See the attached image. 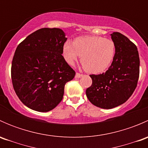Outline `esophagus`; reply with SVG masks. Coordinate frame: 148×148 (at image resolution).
Here are the masks:
<instances>
[{"mask_svg":"<svg viewBox=\"0 0 148 148\" xmlns=\"http://www.w3.org/2000/svg\"><path fill=\"white\" fill-rule=\"evenodd\" d=\"M82 76H83L82 74H80V73L77 72V73H76L75 77H76V78H80V77H82Z\"/></svg>","mask_w":148,"mask_h":148,"instance_id":"34e87169","label":"esophagus"}]
</instances>
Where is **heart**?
<instances>
[{
    "label": "heart",
    "instance_id": "b5f03b06",
    "mask_svg": "<svg viewBox=\"0 0 148 148\" xmlns=\"http://www.w3.org/2000/svg\"><path fill=\"white\" fill-rule=\"evenodd\" d=\"M116 44L110 38L100 36L78 37L73 43L66 42L63 46L66 62L74 64L80 56V62L86 72L101 74L111 66L116 55Z\"/></svg>",
    "mask_w": 148,
    "mask_h": 148
}]
</instances>
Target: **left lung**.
<instances>
[{
	"label": "left lung",
	"mask_w": 148,
	"mask_h": 148,
	"mask_svg": "<svg viewBox=\"0 0 148 148\" xmlns=\"http://www.w3.org/2000/svg\"><path fill=\"white\" fill-rule=\"evenodd\" d=\"M116 44L114 61L105 73L91 74L92 84L86 90L89 102L102 109H112L123 104L136 89L140 75L138 48L119 32L111 34Z\"/></svg>",
	"instance_id": "1"
}]
</instances>
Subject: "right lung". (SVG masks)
<instances>
[{
  "label": "right lung",
  "instance_id": "right-lung-1",
  "mask_svg": "<svg viewBox=\"0 0 148 148\" xmlns=\"http://www.w3.org/2000/svg\"><path fill=\"white\" fill-rule=\"evenodd\" d=\"M67 38L60 28H43L17 46L11 65L13 89L23 104L38 112L53 110L63 99L75 71L62 56Z\"/></svg>",
  "mask_w": 148,
  "mask_h": 148
}]
</instances>
